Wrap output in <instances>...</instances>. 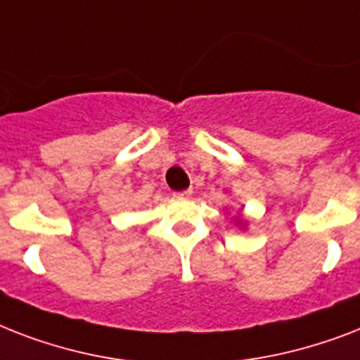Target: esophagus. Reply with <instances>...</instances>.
<instances>
[{
  "label": "esophagus",
  "mask_w": 360,
  "mask_h": 360,
  "mask_svg": "<svg viewBox=\"0 0 360 360\" xmlns=\"http://www.w3.org/2000/svg\"><path fill=\"white\" fill-rule=\"evenodd\" d=\"M192 196V191L188 188V191H181V192H174V198L175 200H188V198Z\"/></svg>",
  "instance_id": "34e87169"
}]
</instances>
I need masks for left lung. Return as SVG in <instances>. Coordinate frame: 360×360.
Masks as SVG:
<instances>
[{"instance_id": "obj_1", "label": "left lung", "mask_w": 360, "mask_h": 360, "mask_svg": "<svg viewBox=\"0 0 360 360\" xmlns=\"http://www.w3.org/2000/svg\"><path fill=\"white\" fill-rule=\"evenodd\" d=\"M236 224L239 226L240 230H245L246 224H248V220L245 219V214H239V217H237V219H236Z\"/></svg>"}]
</instances>
